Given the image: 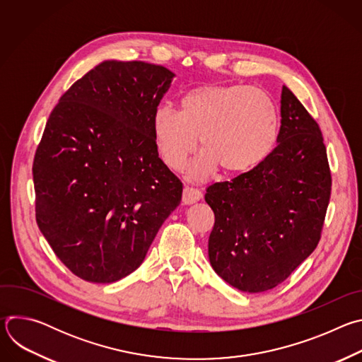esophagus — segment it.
I'll return each instance as SVG.
<instances>
[{
	"label": "esophagus",
	"mask_w": 362,
	"mask_h": 362,
	"mask_svg": "<svg viewBox=\"0 0 362 362\" xmlns=\"http://www.w3.org/2000/svg\"><path fill=\"white\" fill-rule=\"evenodd\" d=\"M202 197V192L193 186H186L183 189V203L189 204V203H193L196 200H199Z\"/></svg>",
	"instance_id": "obj_1"
}]
</instances>
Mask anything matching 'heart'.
<instances>
[{
  "mask_svg": "<svg viewBox=\"0 0 362 362\" xmlns=\"http://www.w3.org/2000/svg\"><path fill=\"white\" fill-rule=\"evenodd\" d=\"M180 112L160 106L153 113V136L165 163L183 170L199 143L200 172L218 165L228 173L259 165L279 133V113L272 97L242 84H204L186 91Z\"/></svg>",
  "mask_w": 362,
  "mask_h": 362,
  "instance_id": "obj_1",
  "label": "heart"
}]
</instances>
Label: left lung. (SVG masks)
Returning <instances> with one entry per match:
<instances>
[{"mask_svg":"<svg viewBox=\"0 0 362 362\" xmlns=\"http://www.w3.org/2000/svg\"><path fill=\"white\" fill-rule=\"evenodd\" d=\"M278 146L249 172L206 189L215 214L209 261L239 291L282 284L311 255L331 197V169L317 120L282 87Z\"/></svg>","mask_w":362,"mask_h":362,"instance_id":"1","label":"left lung"}]
</instances>
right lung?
Wrapping results in <instances>:
<instances>
[{"mask_svg": "<svg viewBox=\"0 0 362 362\" xmlns=\"http://www.w3.org/2000/svg\"><path fill=\"white\" fill-rule=\"evenodd\" d=\"M173 76L144 62H103L49 113L33 163L35 219L84 281L112 284L136 271L182 200L151 124Z\"/></svg>", "mask_w": 362, "mask_h": 362, "instance_id": "obj_1", "label": "right lung"}]
</instances>
